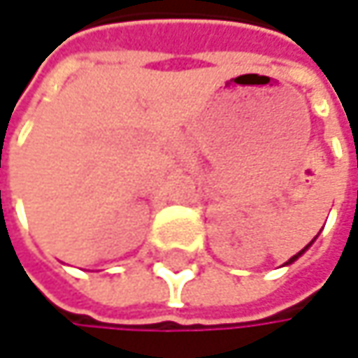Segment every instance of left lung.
I'll use <instances>...</instances> for the list:
<instances>
[{"mask_svg": "<svg viewBox=\"0 0 358 358\" xmlns=\"http://www.w3.org/2000/svg\"><path fill=\"white\" fill-rule=\"evenodd\" d=\"M309 245H311V243H309ZM309 245H307V247H305V249L301 250V252H296V255H294V257H292V259H288V263H292V261H296V259H299V257H301V255H303V252H305V250L309 249Z\"/></svg>", "mask_w": 358, "mask_h": 358, "instance_id": "left-lung-1", "label": "left lung"}]
</instances>
